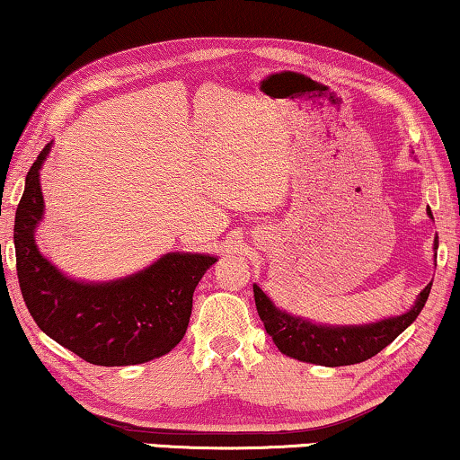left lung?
I'll use <instances>...</instances> for the list:
<instances>
[{
	"label": "left lung",
	"mask_w": 460,
	"mask_h": 460,
	"mask_svg": "<svg viewBox=\"0 0 460 460\" xmlns=\"http://www.w3.org/2000/svg\"><path fill=\"white\" fill-rule=\"evenodd\" d=\"M428 215L434 221L431 210H428ZM436 250L438 235L434 237V252ZM429 291L431 283L417 296L411 310L401 314V316H390L355 326L316 324L307 318L293 316V314L274 305V301L258 285H253V299H256L258 316L264 322L266 332L270 334L280 353L305 363H316V366L339 367L366 361L378 355L384 347H388L420 316L429 297Z\"/></svg>",
	"instance_id": "obj_1"
}]
</instances>
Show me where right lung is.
<instances>
[{
	"instance_id": "add662e5",
	"label": "right lung",
	"mask_w": 460,
	"mask_h": 460,
	"mask_svg": "<svg viewBox=\"0 0 460 460\" xmlns=\"http://www.w3.org/2000/svg\"><path fill=\"white\" fill-rule=\"evenodd\" d=\"M53 142L26 175L13 221L18 283L31 316L47 337L94 366H136L169 353L188 331L191 297L217 256L167 252L128 277H67L40 253L34 233L43 221L40 169Z\"/></svg>"
}]
</instances>
